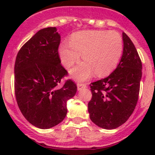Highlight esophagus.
Instances as JSON below:
<instances>
[{
  "label": "esophagus",
  "instance_id": "34e87169",
  "mask_svg": "<svg viewBox=\"0 0 155 155\" xmlns=\"http://www.w3.org/2000/svg\"><path fill=\"white\" fill-rule=\"evenodd\" d=\"M87 87V85L85 83H78L77 84V88L78 91H80L81 89L85 88V87Z\"/></svg>",
  "mask_w": 155,
  "mask_h": 155
}]
</instances>
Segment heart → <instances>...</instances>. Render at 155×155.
<instances>
[{
  "label": "heart",
  "mask_w": 155,
  "mask_h": 155,
  "mask_svg": "<svg viewBox=\"0 0 155 155\" xmlns=\"http://www.w3.org/2000/svg\"><path fill=\"white\" fill-rule=\"evenodd\" d=\"M123 40L119 34L109 31H82L72 34L70 43L64 42L58 48L61 61L70 69L85 59L71 71L77 80H85L94 73L98 76L110 74L118 66L123 53Z\"/></svg>",
  "instance_id": "heart-1"
}]
</instances>
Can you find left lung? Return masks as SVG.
Listing matches in <instances>:
<instances>
[{"mask_svg":"<svg viewBox=\"0 0 155 155\" xmlns=\"http://www.w3.org/2000/svg\"><path fill=\"white\" fill-rule=\"evenodd\" d=\"M124 48L117 68L107 78L91 83L89 116L96 125L112 130L122 125L135 109L142 78V61L125 33Z\"/></svg>","mask_w":155,"mask_h":155,"instance_id":"1","label":"left lung"}]
</instances>
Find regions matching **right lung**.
Listing matches in <instances>:
<instances>
[{
    "label": "right lung",
    "instance_id": "add662e5",
    "mask_svg": "<svg viewBox=\"0 0 155 155\" xmlns=\"http://www.w3.org/2000/svg\"><path fill=\"white\" fill-rule=\"evenodd\" d=\"M61 36L55 27L40 30L26 42L15 62V94L20 111L29 123L48 129L67 115V101L76 93V83L61 64Z\"/></svg>",
    "mask_w": 155,
    "mask_h": 155
}]
</instances>
